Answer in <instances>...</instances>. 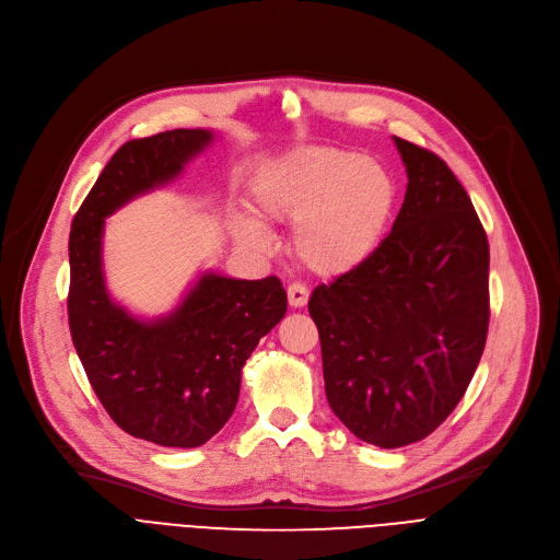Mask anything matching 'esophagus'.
I'll return each instance as SVG.
<instances>
[{
  "label": "esophagus",
  "mask_w": 560,
  "mask_h": 560,
  "mask_svg": "<svg viewBox=\"0 0 560 560\" xmlns=\"http://www.w3.org/2000/svg\"><path fill=\"white\" fill-rule=\"evenodd\" d=\"M288 303L292 308H303L308 303V288L303 283L288 285Z\"/></svg>",
  "instance_id": "1"
}]
</instances>
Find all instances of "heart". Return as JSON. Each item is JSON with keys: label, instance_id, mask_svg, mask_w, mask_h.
Listing matches in <instances>:
<instances>
[{"label": "heart", "instance_id": "b5f03b06", "mask_svg": "<svg viewBox=\"0 0 560 560\" xmlns=\"http://www.w3.org/2000/svg\"><path fill=\"white\" fill-rule=\"evenodd\" d=\"M395 180L375 161L343 149H303L254 185L259 217L292 225V249L317 277H346L366 266L386 238L395 210ZM236 236L270 252L264 223L236 217Z\"/></svg>", "mask_w": 560, "mask_h": 560}]
</instances>
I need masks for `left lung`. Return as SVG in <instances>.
<instances>
[{"label": "left lung", "instance_id": "left-lung-1", "mask_svg": "<svg viewBox=\"0 0 560 560\" xmlns=\"http://www.w3.org/2000/svg\"><path fill=\"white\" fill-rule=\"evenodd\" d=\"M401 210L375 257L313 290L326 397L360 440L397 448L433 433L463 399L489 326V243L442 159L393 136Z\"/></svg>", "mask_w": 560, "mask_h": 560}]
</instances>
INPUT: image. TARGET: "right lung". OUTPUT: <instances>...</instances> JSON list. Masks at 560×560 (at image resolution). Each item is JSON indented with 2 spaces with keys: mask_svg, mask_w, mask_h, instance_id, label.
Wrapping results in <instances>:
<instances>
[{
  "mask_svg": "<svg viewBox=\"0 0 560 560\" xmlns=\"http://www.w3.org/2000/svg\"><path fill=\"white\" fill-rule=\"evenodd\" d=\"M214 136L172 129L125 142L84 198L69 236V326L78 358L112 420L161 446L194 448L225 427L247 358L288 311L277 277L202 272L174 311L154 319L136 317L109 294L107 219L174 183Z\"/></svg>",
  "mask_w": 560,
  "mask_h": 560,
  "instance_id": "obj_1",
  "label": "right lung"
}]
</instances>
